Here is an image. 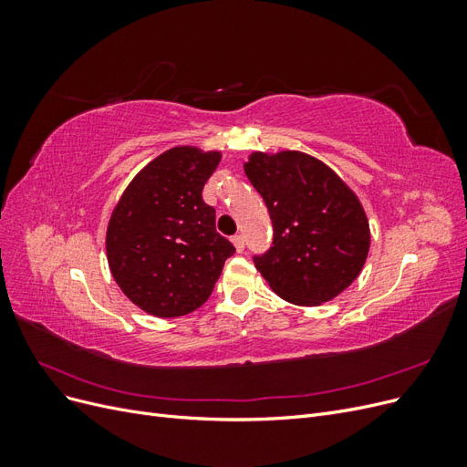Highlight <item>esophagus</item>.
I'll list each match as a JSON object with an SVG mask.
<instances>
[{
    "label": "esophagus",
    "mask_w": 467,
    "mask_h": 467,
    "mask_svg": "<svg viewBox=\"0 0 467 467\" xmlns=\"http://www.w3.org/2000/svg\"><path fill=\"white\" fill-rule=\"evenodd\" d=\"M232 244H234V247H235V251H237V253H242V251L245 249L244 235H239V234H237V235H234V237H232Z\"/></svg>",
    "instance_id": "1"
}]
</instances>
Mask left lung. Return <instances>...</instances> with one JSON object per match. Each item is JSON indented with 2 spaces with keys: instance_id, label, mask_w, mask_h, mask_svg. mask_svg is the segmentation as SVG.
I'll return each instance as SVG.
<instances>
[{
  "instance_id": "left-lung-1",
  "label": "left lung",
  "mask_w": 467,
  "mask_h": 467,
  "mask_svg": "<svg viewBox=\"0 0 467 467\" xmlns=\"http://www.w3.org/2000/svg\"><path fill=\"white\" fill-rule=\"evenodd\" d=\"M273 222V247L257 271L282 300L319 306L360 275L370 249L358 196L331 167L302 151H253L244 165Z\"/></svg>"
}]
</instances>
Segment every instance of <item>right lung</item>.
<instances>
[{"label":"right lung","mask_w":467,"mask_h":467,"mask_svg":"<svg viewBox=\"0 0 467 467\" xmlns=\"http://www.w3.org/2000/svg\"><path fill=\"white\" fill-rule=\"evenodd\" d=\"M220 151L177 146L140 171L107 228V259L132 304L155 317L201 307L235 247L216 232V210L202 201Z\"/></svg>","instance_id":"1"}]
</instances>
